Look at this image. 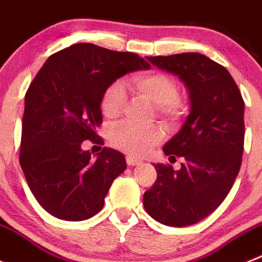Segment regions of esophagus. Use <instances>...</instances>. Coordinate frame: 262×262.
<instances>
[{
  "instance_id": "esophagus-1",
  "label": "esophagus",
  "mask_w": 262,
  "mask_h": 262,
  "mask_svg": "<svg viewBox=\"0 0 262 262\" xmlns=\"http://www.w3.org/2000/svg\"><path fill=\"white\" fill-rule=\"evenodd\" d=\"M126 163H128V166H137V164L141 163V160L134 157H126Z\"/></svg>"
}]
</instances>
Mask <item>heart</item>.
Returning a JSON list of instances; mask_svg holds the SVG:
<instances>
[{"label": "heart", "mask_w": 262, "mask_h": 262, "mask_svg": "<svg viewBox=\"0 0 262 262\" xmlns=\"http://www.w3.org/2000/svg\"><path fill=\"white\" fill-rule=\"evenodd\" d=\"M134 90L154 103L157 114L169 124H175L183 115L184 104L179 98V87L169 75L159 72L136 74L130 79ZM126 104V94L120 82H115L102 98V112L108 119L119 116ZM164 138L163 129L158 125L140 126L121 122L111 132V143L133 157H143Z\"/></svg>", "instance_id": "1"}]
</instances>
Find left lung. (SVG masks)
I'll use <instances>...</instances> for the list:
<instances>
[{"mask_svg": "<svg viewBox=\"0 0 262 262\" xmlns=\"http://www.w3.org/2000/svg\"><path fill=\"white\" fill-rule=\"evenodd\" d=\"M178 75L190 110L178 134L164 145L181 168L155 164L157 181L143 194L147 214L162 225L184 227L210 215L227 197L242 166L244 102L228 70L201 53L146 57Z\"/></svg>", "mask_w": 262, "mask_h": 262, "instance_id": "8db88e82", "label": "left lung"}]
</instances>
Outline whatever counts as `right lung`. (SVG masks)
<instances>
[{
    "mask_svg": "<svg viewBox=\"0 0 262 262\" xmlns=\"http://www.w3.org/2000/svg\"><path fill=\"white\" fill-rule=\"evenodd\" d=\"M130 52L79 43L52 55L25 98L19 163L44 210L63 221H83L104 206L125 157L104 147L91 158L82 142L96 138L102 98L120 77L148 69Z\"/></svg>",
    "mask_w": 262,
    "mask_h": 262,
    "instance_id": "1",
    "label": "right lung"
}]
</instances>
